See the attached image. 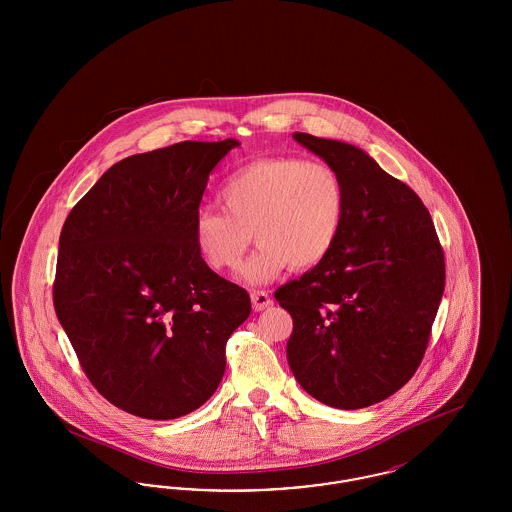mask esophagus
<instances>
[{"mask_svg": "<svg viewBox=\"0 0 512 512\" xmlns=\"http://www.w3.org/2000/svg\"><path fill=\"white\" fill-rule=\"evenodd\" d=\"M251 303H253L255 311H265V309L272 305V297L268 295V292H263V290H253L251 292Z\"/></svg>", "mask_w": 512, "mask_h": 512, "instance_id": "obj_1", "label": "esophagus"}]
</instances>
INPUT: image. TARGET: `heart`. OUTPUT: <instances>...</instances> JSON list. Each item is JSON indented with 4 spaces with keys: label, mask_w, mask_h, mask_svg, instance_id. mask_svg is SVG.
<instances>
[{
    "label": "heart",
    "mask_w": 512,
    "mask_h": 512,
    "mask_svg": "<svg viewBox=\"0 0 512 512\" xmlns=\"http://www.w3.org/2000/svg\"><path fill=\"white\" fill-rule=\"evenodd\" d=\"M219 199L224 211L203 207L195 213V247L213 270H234L253 234L259 249L242 268L251 284H265L286 267H317L338 242L347 211L340 172L297 155L245 165L224 182Z\"/></svg>",
    "instance_id": "heart-1"
}]
</instances>
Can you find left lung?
<instances>
[{"instance_id":"left-lung-1","label":"left lung","mask_w":512,"mask_h":512,"mask_svg":"<svg viewBox=\"0 0 512 512\" xmlns=\"http://www.w3.org/2000/svg\"><path fill=\"white\" fill-rule=\"evenodd\" d=\"M340 172L347 211L317 267L278 288L293 318L288 363L320 403L351 411L401 390L422 363L445 288V259L420 197L363 149L295 132Z\"/></svg>"}]
</instances>
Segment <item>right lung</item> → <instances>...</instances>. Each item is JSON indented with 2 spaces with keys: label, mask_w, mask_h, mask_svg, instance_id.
Instances as JSON below:
<instances>
[{
  "label": "right lung",
  "mask_w": 512,
  "mask_h": 512,
  "mask_svg": "<svg viewBox=\"0 0 512 512\" xmlns=\"http://www.w3.org/2000/svg\"><path fill=\"white\" fill-rule=\"evenodd\" d=\"M238 146L180 142L130 155L63 224L55 313L88 380L126 413L171 420L199 409L251 313L247 292L207 267L192 234L209 174Z\"/></svg>",
  "instance_id": "1"
}]
</instances>
